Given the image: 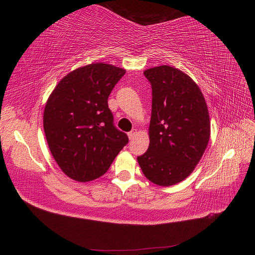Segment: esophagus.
<instances>
[{
  "label": "esophagus",
  "instance_id": "34e87169",
  "mask_svg": "<svg viewBox=\"0 0 255 255\" xmlns=\"http://www.w3.org/2000/svg\"><path fill=\"white\" fill-rule=\"evenodd\" d=\"M128 138H129V140L134 139V137L136 136V129L130 130V132H128Z\"/></svg>",
  "mask_w": 255,
  "mask_h": 255
}]
</instances>
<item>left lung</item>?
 <instances>
[{
  "instance_id": "8db88e82",
  "label": "left lung",
  "mask_w": 255,
  "mask_h": 255,
  "mask_svg": "<svg viewBox=\"0 0 255 255\" xmlns=\"http://www.w3.org/2000/svg\"><path fill=\"white\" fill-rule=\"evenodd\" d=\"M152 87L150 144L137 160L144 176L159 186L185 180L210 140L205 99L187 74L170 66L143 72Z\"/></svg>"
}]
</instances>
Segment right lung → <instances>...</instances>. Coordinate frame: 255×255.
<instances>
[{
  "label": "right lung",
  "instance_id": "right-lung-1",
  "mask_svg": "<svg viewBox=\"0 0 255 255\" xmlns=\"http://www.w3.org/2000/svg\"><path fill=\"white\" fill-rule=\"evenodd\" d=\"M126 70L91 64L67 74L51 94L43 128L54 159L69 177L88 182L109 170L128 142L116 128L109 97Z\"/></svg>",
  "mask_w": 255,
  "mask_h": 255
}]
</instances>
